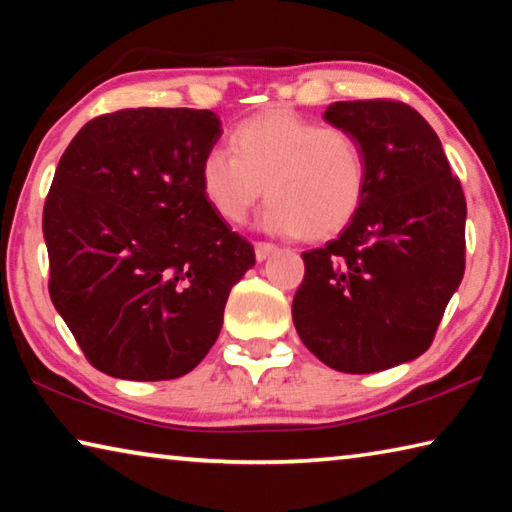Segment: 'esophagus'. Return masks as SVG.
Segmentation results:
<instances>
[{
  "instance_id": "esophagus-1",
  "label": "esophagus",
  "mask_w": 512,
  "mask_h": 512,
  "mask_svg": "<svg viewBox=\"0 0 512 512\" xmlns=\"http://www.w3.org/2000/svg\"><path fill=\"white\" fill-rule=\"evenodd\" d=\"M275 246L273 244H266V241H257L255 244V257H257V262H264V259H268L271 257L273 253H275Z\"/></svg>"
}]
</instances>
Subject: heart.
<instances>
[{
	"label": "heart",
	"mask_w": 512,
	"mask_h": 512,
	"mask_svg": "<svg viewBox=\"0 0 512 512\" xmlns=\"http://www.w3.org/2000/svg\"><path fill=\"white\" fill-rule=\"evenodd\" d=\"M232 151L201 160V192L228 223H244L264 196L262 228L275 235L332 237L348 228L368 192L361 142L339 126H320L291 110H266L232 131Z\"/></svg>",
	"instance_id": "1"
}]
</instances>
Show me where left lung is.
<instances>
[{
    "label": "left lung",
    "mask_w": 512,
    "mask_h": 512,
    "mask_svg": "<svg viewBox=\"0 0 512 512\" xmlns=\"http://www.w3.org/2000/svg\"><path fill=\"white\" fill-rule=\"evenodd\" d=\"M323 117L361 142L368 192L339 239L302 253L293 325L325 366L368 375L427 352L465 273L467 205L418 110L336 101Z\"/></svg>",
    "instance_id": "obj_1"
}]
</instances>
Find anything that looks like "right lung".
I'll return each instance as SVG.
<instances>
[{
    "instance_id": "1",
    "label": "right lung",
    "mask_w": 512,
    "mask_h": 512,
    "mask_svg": "<svg viewBox=\"0 0 512 512\" xmlns=\"http://www.w3.org/2000/svg\"><path fill=\"white\" fill-rule=\"evenodd\" d=\"M221 133L212 110L128 108L88 121L58 162L42 212L49 296L110 377L194 370L255 266L201 192V160Z\"/></svg>"
}]
</instances>
